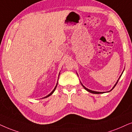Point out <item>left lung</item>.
Wrapping results in <instances>:
<instances>
[{"label":"left lung","mask_w":132,"mask_h":132,"mask_svg":"<svg viewBox=\"0 0 132 132\" xmlns=\"http://www.w3.org/2000/svg\"><path fill=\"white\" fill-rule=\"evenodd\" d=\"M120 76V77H121ZM119 78H120V77H119ZM118 81L117 82V83H116L115 84V86H114V87H113V88H112V89H113V88H114V87H115V86L116 85H117V82H118ZM81 85L82 86H83V87H84V89H86V90L87 91H88V92H90V93H92V94H101V93H104V92H96V91H93V90H89V89H87L86 88V87H84V86L83 85H82V84H81Z\"/></svg>","instance_id":"left-lung-1"}]
</instances>
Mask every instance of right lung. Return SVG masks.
I'll return each mask as SVG.
<instances>
[{
    "instance_id": "1",
    "label": "right lung",
    "mask_w": 132,
    "mask_h": 132,
    "mask_svg": "<svg viewBox=\"0 0 132 132\" xmlns=\"http://www.w3.org/2000/svg\"><path fill=\"white\" fill-rule=\"evenodd\" d=\"M57 83H58V82H57ZM57 85H56V86L55 87V88H54V90L52 91V92H51V94H49L48 96H45V98H47V97H48V96H50V95H52V94H53V92H54V91H55V89H56V87H57Z\"/></svg>"
}]
</instances>
